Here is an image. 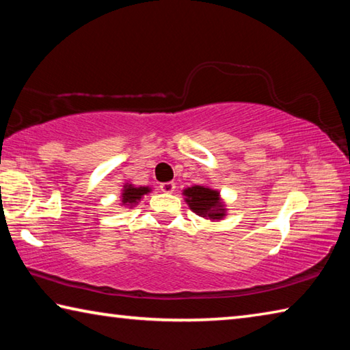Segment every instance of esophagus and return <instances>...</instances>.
I'll list each match as a JSON object with an SVG mask.
<instances>
[{"instance_id":"esophagus-1","label":"esophagus","mask_w":350,"mask_h":350,"mask_svg":"<svg viewBox=\"0 0 350 350\" xmlns=\"http://www.w3.org/2000/svg\"><path fill=\"white\" fill-rule=\"evenodd\" d=\"M161 189H162L163 193H167V194L174 193L176 183L174 182H163V183H161Z\"/></svg>"}]
</instances>
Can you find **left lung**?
Segmentation results:
<instances>
[{
  "mask_svg": "<svg viewBox=\"0 0 350 350\" xmlns=\"http://www.w3.org/2000/svg\"><path fill=\"white\" fill-rule=\"evenodd\" d=\"M189 210L210 222H221L227 216L228 208L221 191L210 185H191L182 191Z\"/></svg>",
  "mask_w": 350,
  "mask_h": 350,
  "instance_id": "8db88e82",
  "label": "left lung"
}]
</instances>
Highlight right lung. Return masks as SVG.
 I'll return each instance as SVG.
<instances>
[{"mask_svg": "<svg viewBox=\"0 0 350 350\" xmlns=\"http://www.w3.org/2000/svg\"><path fill=\"white\" fill-rule=\"evenodd\" d=\"M151 191L152 187H137L131 182H125L120 193V205L125 208H133Z\"/></svg>", "mask_w": 350, "mask_h": 350, "instance_id": "add662e5", "label": "right lung"}]
</instances>
